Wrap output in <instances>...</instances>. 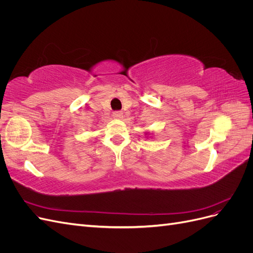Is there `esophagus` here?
I'll return each instance as SVG.
<instances>
[{
    "instance_id": "1",
    "label": "esophagus",
    "mask_w": 253,
    "mask_h": 253,
    "mask_svg": "<svg viewBox=\"0 0 253 253\" xmlns=\"http://www.w3.org/2000/svg\"><path fill=\"white\" fill-rule=\"evenodd\" d=\"M112 116H113L114 118L120 119V118H122V116H124V114H122V112H120V111H115V112H113Z\"/></svg>"
}]
</instances>
